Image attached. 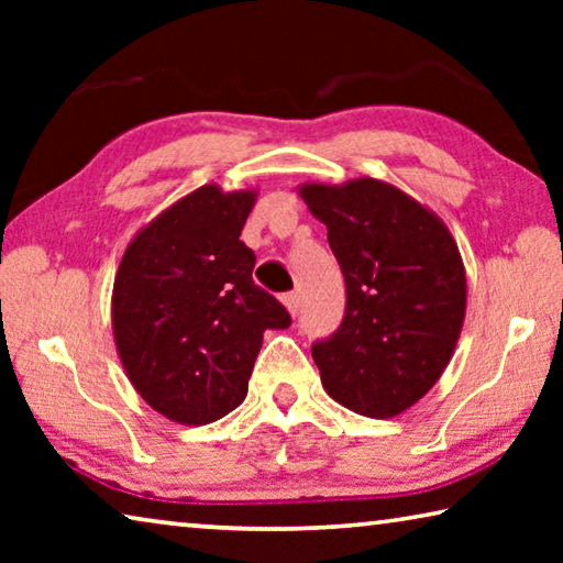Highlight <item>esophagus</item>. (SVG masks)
I'll list each match as a JSON object with an SVG mask.
<instances>
[{
  "instance_id": "1",
  "label": "esophagus",
  "mask_w": 563,
  "mask_h": 563,
  "mask_svg": "<svg viewBox=\"0 0 563 563\" xmlns=\"http://www.w3.org/2000/svg\"><path fill=\"white\" fill-rule=\"evenodd\" d=\"M283 302H285V308H288V312H290L292 318L298 316V310H300V295L298 292H288L283 298Z\"/></svg>"
}]
</instances>
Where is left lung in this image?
<instances>
[{
  "mask_svg": "<svg viewBox=\"0 0 563 563\" xmlns=\"http://www.w3.org/2000/svg\"><path fill=\"white\" fill-rule=\"evenodd\" d=\"M345 275V318L312 345L325 393L389 419L419 402L450 365L466 312V273L450 228L379 178L302 184Z\"/></svg>",
  "mask_w": 563,
  "mask_h": 563,
  "instance_id": "obj_1",
  "label": "left lung"
}]
</instances>
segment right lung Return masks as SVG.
Wrapping results in <instances>:
<instances>
[{
  "label": "right lung",
  "mask_w": 563,
  "mask_h": 563,
  "mask_svg": "<svg viewBox=\"0 0 563 563\" xmlns=\"http://www.w3.org/2000/svg\"><path fill=\"white\" fill-rule=\"evenodd\" d=\"M258 190L196 188L131 238L111 292L121 365L170 422H216L243 402L265 330L290 316L253 283L241 241Z\"/></svg>",
  "instance_id": "1"
}]
</instances>
